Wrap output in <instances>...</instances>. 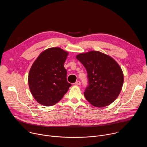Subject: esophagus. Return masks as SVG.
<instances>
[{"instance_id":"esophagus-1","label":"esophagus","mask_w":147,"mask_h":147,"mask_svg":"<svg viewBox=\"0 0 147 147\" xmlns=\"http://www.w3.org/2000/svg\"><path fill=\"white\" fill-rule=\"evenodd\" d=\"M74 84L75 86H79V85L81 84V82L80 81H76V82L74 83Z\"/></svg>"}]
</instances>
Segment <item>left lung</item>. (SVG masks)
Returning a JSON list of instances; mask_svg holds the SVG:
<instances>
[{
	"mask_svg": "<svg viewBox=\"0 0 147 147\" xmlns=\"http://www.w3.org/2000/svg\"><path fill=\"white\" fill-rule=\"evenodd\" d=\"M76 58L87 72L88 85L84 95L93 106L105 107L112 103L122 88L124 77L117 63L98 51L81 53Z\"/></svg>",
	"mask_w": 147,
	"mask_h": 147,
	"instance_id": "obj_1",
	"label": "left lung"
}]
</instances>
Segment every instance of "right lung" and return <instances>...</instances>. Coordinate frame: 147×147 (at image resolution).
I'll use <instances>...</instances> for the list:
<instances>
[{
	"label": "right lung",
	"instance_id": "add662e5",
	"mask_svg": "<svg viewBox=\"0 0 147 147\" xmlns=\"http://www.w3.org/2000/svg\"><path fill=\"white\" fill-rule=\"evenodd\" d=\"M68 53L59 48L48 49L33 63L28 75L30 91L40 104L49 107L60 101L71 86L64 67Z\"/></svg>",
	"mask_w": 147,
	"mask_h": 147
}]
</instances>
